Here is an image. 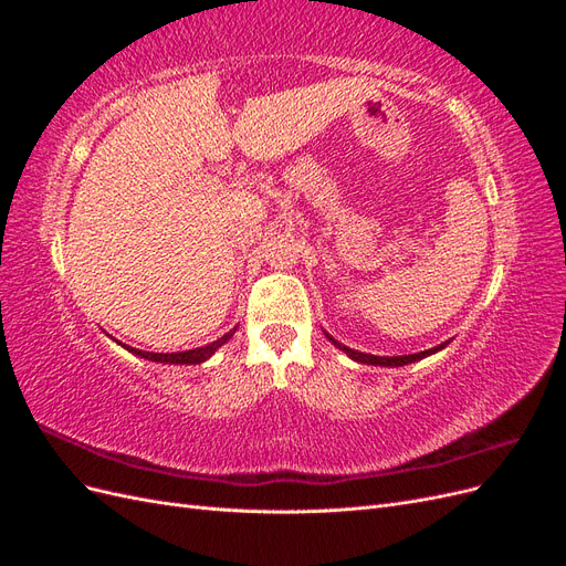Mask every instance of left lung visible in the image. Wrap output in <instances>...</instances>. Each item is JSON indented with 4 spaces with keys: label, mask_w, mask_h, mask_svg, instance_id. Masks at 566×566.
I'll return each mask as SVG.
<instances>
[{
    "label": "left lung",
    "mask_w": 566,
    "mask_h": 566,
    "mask_svg": "<svg viewBox=\"0 0 566 566\" xmlns=\"http://www.w3.org/2000/svg\"><path fill=\"white\" fill-rule=\"evenodd\" d=\"M328 339H333L331 335H328ZM335 342V339H333ZM449 342H441L439 347H432V349H424V352H418V354H406V356H373V354H364V352H356V349H349V347H345V345H339V342H335V347H339L342 352H345L347 356H352L354 361H358V364H368V366H406V364H413V361H420V358H424V356H430V354H434V352H439V349H443L447 347Z\"/></svg>",
    "instance_id": "obj_1"
}]
</instances>
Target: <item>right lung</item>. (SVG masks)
I'll return each mask as SVG.
<instances>
[{
  "label": "right lung",
  "mask_w": 566,
  "mask_h": 566,
  "mask_svg": "<svg viewBox=\"0 0 566 566\" xmlns=\"http://www.w3.org/2000/svg\"><path fill=\"white\" fill-rule=\"evenodd\" d=\"M235 333V328L231 331V333H227L224 337H219V339H214L212 345H205V347H198V349H188V352H175V354H156V352H142V349H134V347H125V349H129V352H134L136 356H142V358H148V361H156V364H202V361H208V358L224 345L227 339H231V335Z\"/></svg>",
  "instance_id": "obj_1"
}]
</instances>
